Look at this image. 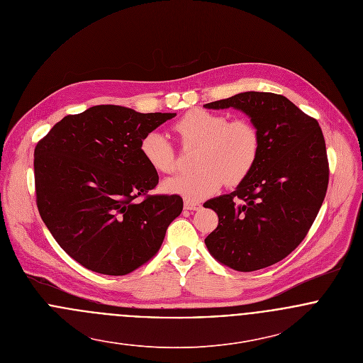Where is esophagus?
I'll use <instances>...</instances> for the list:
<instances>
[{
  "label": "esophagus",
  "instance_id": "esophagus-1",
  "mask_svg": "<svg viewBox=\"0 0 363 363\" xmlns=\"http://www.w3.org/2000/svg\"><path fill=\"white\" fill-rule=\"evenodd\" d=\"M184 208L190 211H199L203 208V204L199 201H191V200H184Z\"/></svg>",
  "mask_w": 363,
  "mask_h": 363
}]
</instances>
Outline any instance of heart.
<instances>
[{"instance_id":"obj_1","label":"heart","mask_w":363,"mask_h":363,"mask_svg":"<svg viewBox=\"0 0 363 363\" xmlns=\"http://www.w3.org/2000/svg\"><path fill=\"white\" fill-rule=\"evenodd\" d=\"M173 130L186 148H199L190 173H180L164 183L169 193L191 201L204 200L216 193L223 182L228 186L242 183L257 163L261 135L247 118L229 120L222 113L203 108L187 111ZM141 154L157 173L176 170L177 157L172 141L162 133L151 131L141 141Z\"/></svg>"}]
</instances>
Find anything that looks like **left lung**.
Returning a JSON list of instances; mask_svg holds the SVG:
<instances>
[{"mask_svg": "<svg viewBox=\"0 0 363 363\" xmlns=\"http://www.w3.org/2000/svg\"><path fill=\"white\" fill-rule=\"evenodd\" d=\"M204 106L245 111L261 135L250 174L233 193L206 203L218 213L208 250L236 271L269 267L302 243L324 201L330 169L323 131L315 118L271 92H243Z\"/></svg>", "mask_w": 363, "mask_h": 363, "instance_id": "1", "label": "left lung"}]
</instances>
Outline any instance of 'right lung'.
Returning <instances> with one entry per match:
<instances>
[{"label":"right lung","mask_w":363,"mask_h":363,"mask_svg":"<svg viewBox=\"0 0 363 363\" xmlns=\"http://www.w3.org/2000/svg\"><path fill=\"white\" fill-rule=\"evenodd\" d=\"M174 116L101 104L65 116L38 143L39 213L60 247L85 268L134 271L155 256L180 215V196L148 194L159 176L141 154L144 137Z\"/></svg>","instance_id":"add662e5"}]
</instances>
